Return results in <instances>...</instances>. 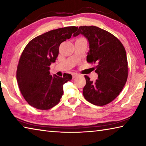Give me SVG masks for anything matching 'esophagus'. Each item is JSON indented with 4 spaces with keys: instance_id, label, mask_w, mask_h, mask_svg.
I'll use <instances>...</instances> for the list:
<instances>
[{
    "instance_id": "esophagus-1",
    "label": "esophagus",
    "mask_w": 146,
    "mask_h": 146,
    "mask_svg": "<svg viewBox=\"0 0 146 146\" xmlns=\"http://www.w3.org/2000/svg\"><path fill=\"white\" fill-rule=\"evenodd\" d=\"M78 76V74H77V73H73V75H72L73 78H75L76 77V76Z\"/></svg>"
}]
</instances>
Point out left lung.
Listing matches in <instances>:
<instances>
[{
	"label": "left lung",
	"instance_id": "left-lung-1",
	"mask_svg": "<svg viewBox=\"0 0 146 146\" xmlns=\"http://www.w3.org/2000/svg\"><path fill=\"white\" fill-rule=\"evenodd\" d=\"M82 34L88 39L90 51L87 62L97 63L95 82L85 75L83 89L85 99L94 105L108 104L117 97L126 83L128 64L125 49L118 39L110 32L97 26H80L73 36Z\"/></svg>",
	"mask_w": 146,
	"mask_h": 146
}]
</instances>
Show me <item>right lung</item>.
Returning a JSON list of instances; mask_svg holds the SVG:
<instances>
[{
	"instance_id": "right-lung-1",
	"label": "right lung",
	"mask_w": 146,
	"mask_h": 146,
	"mask_svg": "<svg viewBox=\"0 0 146 146\" xmlns=\"http://www.w3.org/2000/svg\"><path fill=\"white\" fill-rule=\"evenodd\" d=\"M77 27L69 26L49 31L29 42L22 53L17 66V80L27 102L42 110L52 108L60 102L63 85L72 79L50 75L51 64L58 55L60 44L71 38Z\"/></svg>"
}]
</instances>
